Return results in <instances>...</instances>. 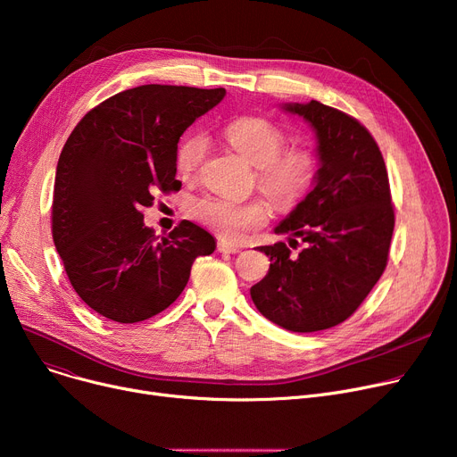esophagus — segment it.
I'll return each mask as SVG.
<instances>
[{"mask_svg":"<svg viewBox=\"0 0 457 457\" xmlns=\"http://www.w3.org/2000/svg\"><path fill=\"white\" fill-rule=\"evenodd\" d=\"M216 250H219L220 253H238V252H241V248L231 245V243H226V241H219V245H216Z\"/></svg>","mask_w":457,"mask_h":457,"instance_id":"esophagus-1","label":"esophagus"}]
</instances>
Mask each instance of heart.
<instances>
[{
    "label": "heart",
    "instance_id": "1",
    "mask_svg": "<svg viewBox=\"0 0 457 457\" xmlns=\"http://www.w3.org/2000/svg\"><path fill=\"white\" fill-rule=\"evenodd\" d=\"M229 146L255 166V183L279 207H296L315 185L319 159L305 146H285V133L262 116L235 118L224 128ZM209 150L202 133L183 137L176 150V168L183 178L196 176ZM192 216L226 241H241L252 229L262 228L272 214L267 200L237 202L222 196H204L190 207Z\"/></svg>",
    "mask_w": 457,
    "mask_h": 457
}]
</instances>
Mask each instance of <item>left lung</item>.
Masks as SVG:
<instances>
[{"mask_svg": "<svg viewBox=\"0 0 457 457\" xmlns=\"http://www.w3.org/2000/svg\"><path fill=\"white\" fill-rule=\"evenodd\" d=\"M319 137L315 188L274 229L289 246H259L270 257L269 274L250 295L274 324L309 333L350 319L387 267L395 205L386 161L357 120L317 100L289 104ZM304 248L293 254L297 238Z\"/></svg>", "mask_w": 457, "mask_h": 457, "instance_id": "left-lung-1", "label": "left lung"}]
</instances>
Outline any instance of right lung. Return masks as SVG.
Returning a JSON list of instances; mask_svg holds the SVG:
<instances>
[{
    "mask_svg": "<svg viewBox=\"0 0 457 457\" xmlns=\"http://www.w3.org/2000/svg\"><path fill=\"white\" fill-rule=\"evenodd\" d=\"M226 96L224 88L142 85L90 109L57 162L52 235L79 298L102 317L152 319L183 293L196 257L216 245L181 220L157 238L144 207L181 188L176 150L183 131Z\"/></svg>",
    "mask_w": 457,
    "mask_h": 457,
    "instance_id": "add662e5",
    "label": "right lung"
}]
</instances>
